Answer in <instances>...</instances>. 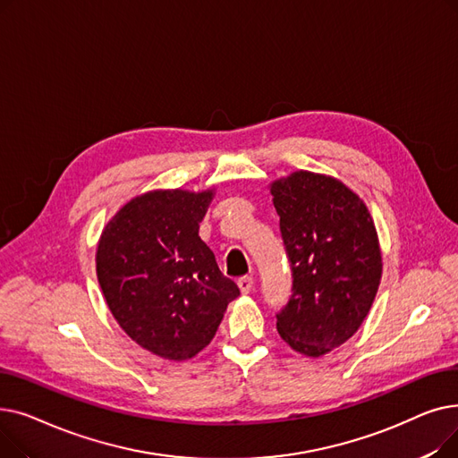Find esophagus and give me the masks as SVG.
<instances>
[{
  "instance_id": "obj_1",
  "label": "esophagus",
  "mask_w": 458,
  "mask_h": 458,
  "mask_svg": "<svg viewBox=\"0 0 458 458\" xmlns=\"http://www.w3.org/2000/svg\"><path fill=\"white\" fill-rule=\"evenodd\" d=\"M237 285H239V292H242L243 295H249L252 292V285H254V280L250 276H243L237 280Z\"/></svg>"
}]
</instances>
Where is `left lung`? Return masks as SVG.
<instances>
[{
    "instance_id": "1",
    "label": "left lung",
    "mask_w": 458,
    "mask_h": 458,
    "mask_svg": "<svg viewBox=\"0 0 458 458\" xmlns=\"http://www.w3.org/2000/svg\"><path fill=\"white\" fill-rule=\"evenodd\" d=\"M293 273V295L276 316L280 338L319 358L344 345L368 318L382 278L373 216L342 180L295 171L271 185Z\"/></svg>"
}]
</instances>
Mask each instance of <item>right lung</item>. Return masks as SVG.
Instances as JSON below:
<instances>
[{
	"mask_svg": "<svg viewBox=\"0 0 458 458\" xmlns=\"http://www.w3.org/2000/svg\"><path fill=\"white\" fill-rule=\"evenodd\" d=\"M213 197L215 187L142 192L111 216L96 247L113 318L137 345L173 362L209 345L239 295L199 235Z\"/></svg>",
	"mask_w": 458,
	"mask_h": 458,
	"instance_id": "1",
	"label": "right lung"
}]
</instances>
